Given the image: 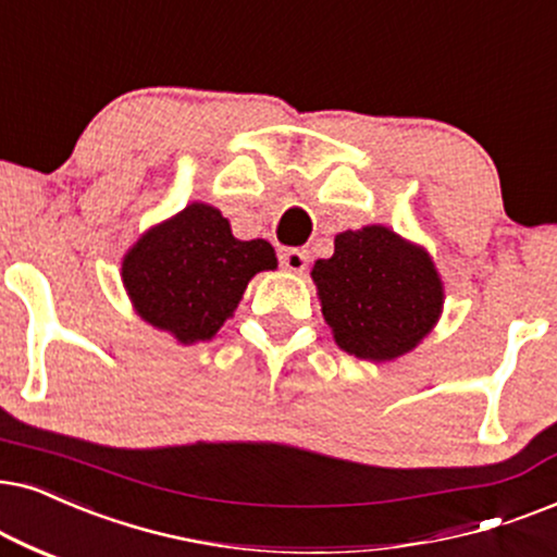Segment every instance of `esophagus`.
Instances as JSON below:
<instances>
[{
  "label": "esophagus",
  "mask_w": 557,
  "mask_h": 557,
  "mask_svg": "<svg viewBox=\"0 0 557 557\" xmlns=\"http://www.w3.org/2000/svg\"><path fill=\"white\" fill-rule=\"evenodd\" d=\"M280 262H283L285 270L302 272L308 267V262H311V257H308L306 249H287L280 255Z\"/></svg>",
  "instance_id": "esophagus-1"
}]
</instances>
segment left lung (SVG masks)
<instances>
[{
  "label": "left lung",
  "mask_w": 557,
  "mask_h": 557,
  "mask_svg": "<svg viewBox=\"0 0 557 557\" xmlns=\"http://www.w3.org/2000/svg\"><path fill=\"white\" fill-rule=\"evenodd\" d=\"M311 274L336 344L360 360L406 355L440 319L442 283L432 259L385 226L344 231Z\"/></svg>",
  "instance_id": "1"
}]
</instances>
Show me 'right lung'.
Wrapping results in <instances>:
<instances>
[{"instance_id": "1", "label": "right lung", "mask_w": 557, "mask_h": 557, "mask_svg": "<svg viewBox=\"0 0 557 557\" xmlns=\"http://www.w3.org/2000/svg\"><path fill=\"white\" fill-rule=\"evenodd\" d=\"M274 267L264 238L238 242L221 210L193 202L133 246L123 283L140 319L193 344L215 336L249 280Z\"/></svg>"}]
</instances>
